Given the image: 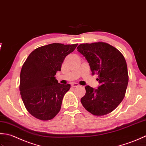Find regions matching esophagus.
<instances>
[{"mask_svg": "<svg viewBox=\"0 0 146 146\" xmlns=\"http://www.w3.org/2000/svg\"><path fill=\"white\" fill-rule=\"evenodd\" d=\"M71 86H72V88H75V87H78L79 86V84H77V83H75V82H73L71 84Z\"/></svg>", "mask_w": 146, "mask_h": 146, "instance_id": "esophagus-1", "label": "esophagus"}]
</instances>
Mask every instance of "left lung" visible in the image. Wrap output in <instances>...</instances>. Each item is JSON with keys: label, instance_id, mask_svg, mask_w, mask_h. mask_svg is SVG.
<instances>
[{"label": "left lung", "instance_id": "left-lung-1", "mask_svg": "<svg viewBox=\"0 0 146 146\" xmlns=\"http://www.w3.org/2000/svg\"><path fill=\"white\" fill-rule=\"evenodd\" d=\"M77 49L88 62L92 74L98 76L96 80L100 83L98 89L86 86L82 105L94 115L108 114L125 94L129 82L125 59L119 50L104 42L82 43Z\"/></svg>", "mask_w": 146, "mask_h": 146}]
</instances>
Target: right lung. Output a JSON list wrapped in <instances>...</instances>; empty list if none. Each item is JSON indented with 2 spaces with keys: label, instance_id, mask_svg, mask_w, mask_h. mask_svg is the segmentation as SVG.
Masks as SVG:
<instances>
[{
  "label": "right lung",
  "instance_id": "1",
  "mask_svg": "<svg viewBox=\"0 0 146 146\" xmlns=\"http://www.w3.org/2000/svg\"><path fill=\"white\" fill-rule=\"evenodd\" d=\"M77 44L52 43L40 46L24 63L20 74V93L26 110L35 118L50 120L60 111L70 85L60 84L55 76L61 70L65 56Z\"/></svg>",
  "mask_w": 146,
  "mask_h": 146
}]
</instances>
